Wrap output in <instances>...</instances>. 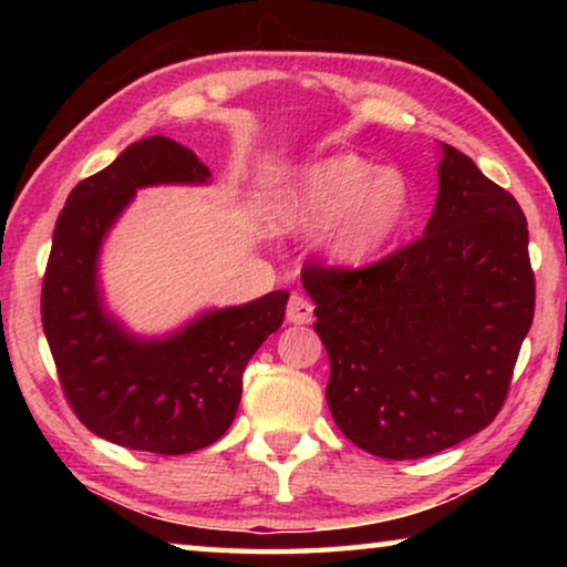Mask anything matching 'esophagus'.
<instances>
[{
    "label": "esophagus",
    "mask_w": 567,
    "mask_h": 567,
    "mask_svg": "<svg viewBox=\"0 0 567 567\" xmlns=\"http://www.w3.org/2000/svg\"><path fill=\"white\" fill-rule=\"evenodd\" d=\"M287 320L295 324H307L312 320V302L305 295L292 292L290 302H287Z\"/></svg>",
    "instance_id": "1"
}]
</instances>
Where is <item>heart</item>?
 Instances as JSON below:
<instances>
[{"instance_id": "b5f03b06", "label": "heart", "mask_w": 567, "mask_h": 567, "mask_svg": "<svg viewBox=\"0 0 567 567\" xmlns=\"http://www.w3.org/2000/svg\"><path fill=\"white\" fill-rule=\"evenodd\" d=\"M410 209L405 177L352 152L324 157L297 172L280 199L290 227H328V247L348 262L368 260L400 233Z\"/></svg>"}]
</instances>
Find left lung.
Segmentation results:
<instances>
[{"label":"left lung","mask_w":567,"mask_h":567,"mask_svg":"<svg viewBox=\"0 0 567 567\" xmlns=\"http://www.w3.org/2000/svg\"><path fill=\"white\" fill-rule=\"evenodd\" d=\"M443 147L425 235L372 265L302 267L332 420L388 460L433 455L491 425L535 312L520 205Z\"/></svg>","instance_id":"left-lung-1"}]
</instances>
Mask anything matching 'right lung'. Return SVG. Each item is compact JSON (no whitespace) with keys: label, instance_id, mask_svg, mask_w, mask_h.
Listing matches in <instances>:
<instances>
[{"label":"right lung","instance_id":"right-lung-1","mask_svg":"<svg viewBox=\"0 0 567 567\" xmlns=\"http://www.w3.org/2000/svg\"><path fill=\"white\" fill-rule=\"evenodd\" d=\"M207 177L195 152L147 137L82 179L56 217L42 280L44 334L64 400L114 445L157 455L213 445L233 425L249 358L282 324L287 290L209 312L162 342L134 340L104 315L97 252L134 189Z\"/></svg>","mask_w":567,"mask_h":567}]
</instances>
